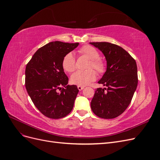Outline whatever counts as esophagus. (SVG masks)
I'll list each match as a JSON object with an SVG mask.
<instances>
[{"label":"esophagus","mask_w":160,"mask_h":160,"mask_svg":"<svg viewBox=\"0 0 160 160\" xmlns=\"http://www.w3.org/2000/svg\"><path fill=\"white\" fill-rule=\"evenodd\" d=\"M77 88H78V89L79 91H81L82 89H84V87L83 86H81V85H78V86H77Z\"/></svg>","instance_id":"1"}]
</instances>
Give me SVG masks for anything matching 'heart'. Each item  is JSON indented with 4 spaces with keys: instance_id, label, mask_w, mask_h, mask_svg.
<instances>
[{
    "instance_id": "b5f03b06",
    "label": "heart",
    "mask_w": 160,
    "mask_h": 160,
    "mask_svg": "<svg viewBox=\"0 0 160 160\" xmlns=\"http://www.w3.org/2000/svg\"><path fill=\"white\" fill-rule=\"evenodd\" d=\"M79 53L90 59L88 68H93L99 74H102L105 71V64L103 60L99 59V52L95 48L91 45H84L78 51ZM63 69L71 72L75 69V59L72 52H68L64 56L62 61ZM96 79V72L93 69L85 71H77L71 77V83L85 86L89 84Z\"/></svg>"
}]
</instances>
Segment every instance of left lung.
Segmentation results:
<instances>
[{
  "instance_id": "left-lung-1",
  "label": "left lung",
  "mask_w": 160,
  "mask_h": 160,
  "mask_svg": "<svg viewBox=\"0 0 160 160\" xmlns=\"http://www.w3.org/2000/svg\"><path fill=\"white\" fill-rule=\"evenodd\" d=\"M90 44L98 48L107 61V70L98 81L107 88L97 89L91 108L99 118L113 119L128 108L136 90L138 83L136 62L117 45L108 42H93Z\"/></svg>"
}]
</instances>
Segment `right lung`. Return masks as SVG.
<instances>
[{
    "instance_id": "obj_1",
    "label": "right lung",
    "mask_w": 160,
    "mask_h": 160,
    "mask_svg": "<svg viewBox=\"0 0 160 160\" xmlns=\"http://www.w3.org/2000/svg\"><path fill=\"white\" fill-rule=\"evenodd\" d=\"M79 42H51L39 48L25 69V87L35 107L46 117L60 119L73 108L79 89L68 84L62 67L64 56Z\"/></svg>"
}]
</instances>
